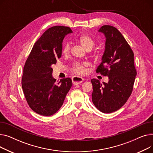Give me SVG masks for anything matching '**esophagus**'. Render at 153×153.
<instances>
[{
	"label": "esophagus",
	"instance_id": "obj_1",
	"mask_svg": "<svg viewBox=\"0 0 153 153\" xmlns=\"http://www.w3.org/2000/svg\"><path fill=\"white\" fill-rule=\"evenodd\" d=\"M72 83H73V84L76 85L81 84L84 81V79L82 77H79V76H74L72 77Z\"/></svg>",
	"mask_w": 153,
	"mask_h": 153
}]
</instances>
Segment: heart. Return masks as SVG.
Returning a JSON list of instances; mask_svg holds the SVG:
<instances>
[{
	"label": "heart",
	"instance_id": "1",
	"mask_svg": "<svg viewBox=\"0 0 153 153\" xmlns=\"http://www.w3.org/2000/svg\"><path fill=\"white\" fill-rule=\"evenodd\" d=\"M79 42H80L85 49L88 50H91L93 47L94 46L95 44V42L94 39L89 35H82L80 36L79 39ZM70 43L69 42H66L63 45L62 48V52L64 54H69L70 51ZM88 62H74L71 67V71L74 72L75 74H79V75H82L84 74L86 72V67L88 66Z\"/></svg>",
	"mask_w": 153,
	"mask_h": 153
}]
</instances>
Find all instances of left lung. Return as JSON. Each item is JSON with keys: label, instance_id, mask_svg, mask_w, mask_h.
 Listing matches in <instances>:
<instances>
[{"label": "left lung", "instance_id": "1", "mask_svg": "<svg viewBox=\"0 0 153 153\" xmlns=\"http://www.w3.org/2000/svg\"><path fill=\"white\" fill-rule=\"evenodd\" d=\"M106 38L102 62L96 72L108 77L107 83L91 79L92 102L100 111L110 114L119 110L133 91L136 76L134 53L122 34L114 27L103 25L99 30Z\"/></svg>", "mask_w": 153, "mask_h": 153}]
</instances>
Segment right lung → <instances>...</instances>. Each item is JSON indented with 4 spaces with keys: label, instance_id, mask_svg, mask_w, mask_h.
Masks as SVG:
<instances>
[{
    "label": "right lung",
    "instance_id": "1",
    "mask_svg": "<svg viewBox=\"0 0 153 153\" xmlns=\"http://www.w3.org/2000/svg\"><path fill=\"white\" fill-rule=\"evenodd\" d=\"M72 32L64 26L48 28L33 45L24 66L23 91L29 107L39 115L51 116L56 113L72 86L69 77L57 83L51 68L61 58L64 36Z\"/></svg>",
    "mask_w": 153,
    "mask_h": 153
}]
</instances>
